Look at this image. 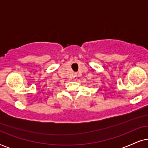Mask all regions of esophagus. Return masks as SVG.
Instances as JSON below:
<instances>
[{
  "instance_id": "obj_1",
  "label": "esophagus",
  "mask_w": 148,
  "mask_h": 148,
  "mask_svg": "<svg viewBox=\"0 0 148 148\" xmlns=\"http://www.w3.org/2000/svg\"><path fill=\"white\" fill-rule=\"evenodd\" d=\"M73 79H74V80H77V74H74V77H73Z\"/></svg>"
}]
</instances>
